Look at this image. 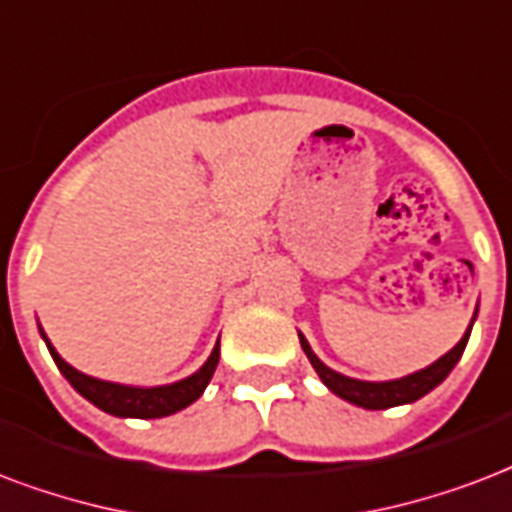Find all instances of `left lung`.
Listing matches in <instances>:
<instances>
[{"label":"left lung","mask_w":512,"mask_h":512,"mask_svg":"<svg viewBox=\"0 0 512 512\" xmlns=\"http://www.w3.org/2000/svg\"><path fill=\"white\" fill-rule=\"evenodd\" d=\"M475 315H478V307H475ZM475 315H472L470 329L464 332L459 343L453 345L451 351L440 356L437 361H432L429 367L418 372H410L405 378H394V380H359V378H348L343 372L332 370L326 367L324 361L315 356V351L310 348V343L305 340V334L299 332V343H302V351L313 364V370L318 372V378L324 383L332 394H337L345 402H351L356 407H364V410H386V407H399V405H410L416 399L426 397L432 388H437L443 383L451 370L459 364L461 353L467 348V340H470L472 324H475Z\"/></svg>","instance_id":"8db88e82"}]
</instances>
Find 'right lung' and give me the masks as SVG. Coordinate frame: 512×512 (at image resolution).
<instances>
[{
  "instance_id": "obj_1",
  "label": "right lung",
  "mask_w": 512,
  "mask_h": 512,
  "mask_svg": "<svg viewBox=\"0 0 512 512\" xmlns=\"http://www.w3.org/2000/svg\"><path fill=\"white\" fill-rule=\"evenodd\" d=\"M40 337L48 345V351H51L59 372L72 383V388L78 391L80 397H86L91 405H96L99 410H105V413L118 418H164L178 413V410L188 407L191 402H197L205 394L207 383L213 378L218 359H221V337H218L213 353L207 356L205 364L197 372H191L188 378L167 383V386H126V383L91 378L86 372L75 370L72 364L61 359L59 351L48 340V334L42 332V326Z\"/></svg>"
}]
</instances>
